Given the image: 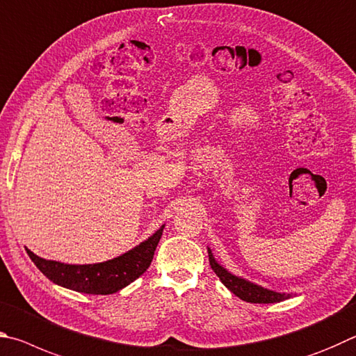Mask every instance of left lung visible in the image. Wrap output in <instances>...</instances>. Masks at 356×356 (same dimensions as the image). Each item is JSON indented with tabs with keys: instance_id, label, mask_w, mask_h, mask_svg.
<instances>
[{
	"instance_id": "8db88e82",
	"label": "left lung",
	"mask_w": 356,
	"mask_h": 356,
	"mask_svg": "<svg viewBox=\"0 0 356 356\" xmlns=\"http://www.w3.org/2000/svg\"><path fill=\"white\" fill-rule=\"evenodd\" d=\"M209 253V264L211 269L216 272V275L220 278V282L227 286V288L233 292V294L242 298L244 302L248 303H277V302H283L286 298H289V294H280V292H273L269 289L261 288V286L253 284L250 282H245V280L238 278L232 275V273L227 272L222 266L216 263V259L213 257L211 250Z\"/></svg>"
}]
</instances>
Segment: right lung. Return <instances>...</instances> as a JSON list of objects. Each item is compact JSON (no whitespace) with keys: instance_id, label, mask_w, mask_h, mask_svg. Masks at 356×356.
<instances>
[{"instance_id":"obj_1","label":"right lung","mask_w":356,"mask_h":356,"mask_svg":"<svg viewBox=\"0 0 356 356\" xmlns=\"http://www.w3.org/2000/svg\"><path fill=\"white\" fill-rule=\"evenodd\" d=\"M162 229L164 225L140 245L106 263L72 266L43 259L31 250H28V254L37 269L53 283L84 294L108 296L133 283L148 269L162 236Z\"/></svg>"}]
</instances>
